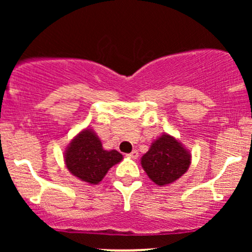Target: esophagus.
<instances>
[{"mask_svg":"<svg viewBox=\"0 0 252 252\" xmlns=\"http://www.w3.org/2000/svg\"><path fill=\"white\" fill-rule=\"evenodd\" d=\"M126 156H128V158H132V160H136V158H138V153H137V150H132V152L130 153V154L126 155Z\"/></svg>","mask_w":252,"mask_h":252,"instance_id":"esophagus-1","label":"esophagus"}]
</instances>
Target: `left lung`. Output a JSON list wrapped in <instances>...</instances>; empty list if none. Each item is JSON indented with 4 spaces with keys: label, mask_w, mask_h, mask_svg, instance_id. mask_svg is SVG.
<instances>
[{
    "label": "left lung",
    "mask_w": 252,
    "mask_h": 252,
    "mask_svg": "<svg viewBox=\"0 0 252 252\" xmlns=\"http://www.w3.org/2000/svg\"><path fill=\"white\" fill-rule=\"evenodd\" d=\"M144 172L158 186L172 184L189 169L190 154L182 144L168 134L154 141L141 158Z\"/></svg>",
    "instance_id": "8db88e82"
}]
</instances>
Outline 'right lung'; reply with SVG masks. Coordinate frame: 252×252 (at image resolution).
I'll use <instances>...</instances> for the list:
<instances>
[{
  "label": "right lung",
  "mask_w": 252,
  "mask_h": 252,
  "mask_svg": "<svg viewBox=\"0 0 252 252\" xmlns=\"http://www.w3.org/2000/svg\"><path fill=\"white\" fill-rule=\"evenodd\" d=\"M122 158V154L117 150H104L102 142L92 129L79 132L65 152L67 169L90 185L102 181L108 170L121 162Z\"/></svg>",
  "instance_id": "1"
}]
</instances>
